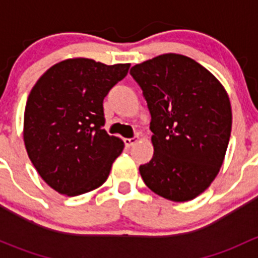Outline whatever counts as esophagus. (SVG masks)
<instances>
[{"label":"esophagus","mask_w":258,"mask_h":258,"mask_svg":"<svg viewBox=\"0 0 258 258\" xmlns=\"http://www.w3.org/2000/svg\"><path fill=\"white\" fill-rule=\"evenodd\" d=\"M140 137L139 136H135L132 137V139H124V145L127 146V147H131V146H134L136 142H139Z\"/></svg>","instance_id":"obj_1"}]
</instances>
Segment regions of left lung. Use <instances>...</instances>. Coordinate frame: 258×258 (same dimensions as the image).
<instances>
[{
  "mask_svg": "<svg viewBox=\"0 0 258 258\" xmlns=\"http://www.w3.org/2000/svg\"><path fill=\"white\" fill-rule=\"evenodd\" d=\"M151 114L155 148L140 166L146 186L175 202L194 200L217 176L232 127L230 98L218 80L189 57L166 53L130 71Z\"/></svg>",
  "mask_w": 258,
  "mask_h": 258,
  "instance_id": "8db88e82",
  "label": "left lung"
}]
</instances>
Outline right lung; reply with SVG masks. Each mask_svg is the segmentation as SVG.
Here are the masks:
<instances>
[{
  "instance_id": "1",
  "label": "right lung",
  "mask_w": 258,
  "mask_h": 258,
  "mask_svg": "<svg viewBox=\"0 0 258 258\" xmlns=\"http://www.w3.org/2000/svg\"><path fill=\"white\" fill-rule=\"evenodd\" d=\"M71 58L47 70L31 90L23 140L31 162L49 187L79 196L103 184L124 145L103 130V98L128 72Z\"/></svg>"
}]
</instances>
